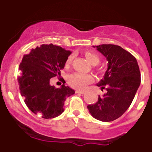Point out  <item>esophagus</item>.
<instances>
[{"instance_id": "obj_1", "label": "esophagus", "mask_w": 152, "mask_h": 152, "mask_svg": "<svg viewBox=\"0 0 152 152\" xmlns=\"http://www.w3.org/2000/svg\"><path fill=\"white\" fill-rule=\"evenodd\" d=\"M76 93H79V94H85V92L82 90H76Z\"/></svg>"}]
</instances>
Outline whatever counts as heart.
<instances>
[{
  "instance_id": "1",
  "label": "heart",
  "mask_w": 152,
  "mask_h": 152,
  "mask_svg": "<svg viewBox=\"0 0 152 152\" xmlns=\"http://www.w3.org/2000/svg\"><path fill=\"white\" fill-rule=\"evenodd\" d=\"M87 60L93 65H96L100 62V57L97 53L92 51H85L84 53ZM73 59V55H70L65 61V65L69 66L72 63ZM93 81V76L90 74H86L82 73H74L68 76V83L70 86L78 90H83L87 85L92 83Z\"/></svg>"
}]
</instances>
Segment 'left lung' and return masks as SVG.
<instances>
[{"label":"left lung","instance_id":"left-lung-1","mask_svg":"<svg viewBox=\"0 0 152 152\" xmlns=\"http://www.w3.org/2000/svg\"><path fill=\"white\" fill-rule=\"evenodd\" d=\"M96 47L108 61L104 76L97 85L107 92L87 108L97 120L113 121L131 105L140 85V69L135 57L121 46L104 44Z\"/></svg>","mask_w":152,"mask_h":152}]
</instances>
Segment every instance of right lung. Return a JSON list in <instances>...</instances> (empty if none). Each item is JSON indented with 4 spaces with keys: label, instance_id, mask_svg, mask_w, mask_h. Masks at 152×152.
Masks as SVG:
<instances>
[{
    "label": "right lung",
    "instance_id": "obj_1",
    "mask_svg": "<svg viewBox=\"0 0 152 152\" xmlns=\"http://www.w3.org/2000/svg\"><path fill=\"white\" fill-rule=\"evenodd\" d=\"M70 53L62 47L43 44L24 55L20 64L18 81L21 96L29 110L40 114L42 118H53L62 114L66 99L75 93L65 85L56 88L50 83L51 78L60 76ZM59 80L65 83L63 78Z\"/></svg>",
    "mask_w": 152,
    "mask_h": 152
}]
</instances>
